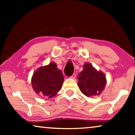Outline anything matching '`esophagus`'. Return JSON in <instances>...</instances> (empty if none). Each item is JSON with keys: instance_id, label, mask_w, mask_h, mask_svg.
Returning a JSON list of instances; mask_svg holds the SVG:
<instances>
[{"instance_id": "1", "label": "esophagus", "mask_w": 135, "mask_h": 135, "mask_svg": "<svg viewBox=\"0 0 135 135\" xmlns=\"http://www.w3.org/2000/svg\"><path fill=\"white\" fill-rule=\"evenodd\" d=\"M76 74H73L71 77H70V78H72V79H75V78H76Z\"/></svg>"}]
</instances>
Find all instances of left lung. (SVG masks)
Segmentation results:
<instances>
[{
  "label": "left lung",
  "mask_w": 135,
  "mask_h": 135,
  "mask_svg": "<svg viewBox=\"0 0 135 135\" xmlns=\"http://www.w3.org/2000/svg\"><path fill=\"white\" fill-rule=\"evenodd\" d=\"M78 78L79 89L87 97L99 95L106 84L104 73L97 71L89 63L84 64L83 71L79 74Z\"/></svg>",
  "instance_id": "1"
}]
</instances>
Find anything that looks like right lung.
<instances>
[{"label": "right lung", "mask_w": 135, "mask_h": 135, "mask_svg": "<svg viewBox=\"0 0 135 135\" xmlns=\"http://www.w3.org/2000/svg\"><path fill=\"white\" fill-rule=\"evenodd\" d=\"M64 80L61 70L52 62L36 71L33 75L31 84L36 94L51 98L61 90Z\"/></svg>", "instance_id": "1"}]
</instances>
